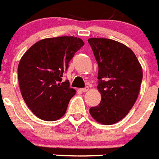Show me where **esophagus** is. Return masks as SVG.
<instances>
[{
  "label": "esophagus",
  "mask_w": 159,
  "mask_h": 159,
  "mask_svg": "<svg viewBox=\"0 0 159 159\" xmlns=\"http://www.w3.org/2000/svg\"><path fill=\"white\" fill-rule=\"evenodd\" d=\"M88 90H89V88H88V87H86V88H81V92H88Z\"/></svg>",
  "instance_id": "esophagus-1"
}]
</instances>
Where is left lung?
<instances>
[{"mask_svg": "<svg viewBox=\"0 0 159 159\" xmlns=\"http://www.w3.org/2000/svg\"><path fill=\"white\" fill-rule=\"evenodd\" d=\"M98 63V86L101 102L90 114L101 124L119 122L136 102L143 80V70L135 54L123 43L106 38H90Z\"/></svg>", "mask_w": 159, "mask_h": 159, "instance_id": "obj_1", "label": "left lung"}]
</instances>
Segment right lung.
<instances>
[{"label":"right lung","instance_id":"1","mask_svg":"<svg viewBox=\"0 0 159 159\" xmlns=\"http://www.w3.org/2000/svg\"><path fill=\"white\" fill-rule=\"evenodd\" d=\"M84 45L80 38L58 36L34 43L23 55L18 65V81L25 103L35 116L44 121H56L64 116L75 90L63 73L75 53Z\"/></svg>","mask_w":159,"mask_h":159}]
</instances>
